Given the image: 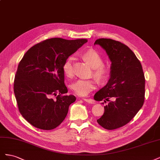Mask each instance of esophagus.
I'll list each match as a JSON object with an SVG mask.
<instances>
[{"label": "esophagus", "mask_w": 160, "mask_h": 160, "mask_svg": "<svg viewBox=\"0 0 160 160\" xmlns=\"http://www.w3.org/2000/svg\"><path fill=\"white\" fill-rule=\"evenodd\" d=\"M83 100H84L85 102L87 103H89L91 104H94L95 103V101L93 99H86V98H83Z\"/></svg>", "instance_id": "esophagus-1"}]
</instances>
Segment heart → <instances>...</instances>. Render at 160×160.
<instances>
[{
	"instance_id": "obj_1",
	"label": "heart",
	"mask_w": 160,
	"mask_h": 160,
	"mask_svg": "<svg viewBox=\"0 0 160 160\" xmlns=\"http://www.w3.org/2000/svg\"><path fill=\"white\" fill-rule=\"evenodd\" d=\"M83 59L91 66L94 69V75L99 80H103L108 75V69L103 65L104 61L99 53L93 49H90L82 54ZM73 58H67L62 65V71L65 75L71 77L73 75L72 69ZM97 87L95 81L93 79H77L71 84V89L74 93L79 96L88 95L90 92L94 90Z\"/></svg>"
}]
</instances>
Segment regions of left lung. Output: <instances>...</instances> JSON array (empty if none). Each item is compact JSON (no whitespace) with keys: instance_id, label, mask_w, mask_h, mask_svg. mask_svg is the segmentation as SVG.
<instances>
[{"instance_id":"8db88e82","label":"left lung","mask_w":160,"mask_h":160,"mask_svg":"<svg viewBox=\"0 0 160 160\" xmlns=\"http://www.w3.org/2000/svg\"><path fill=\"white\" fill-rule=\"evenodd\" d=\"M94 45L102 47L111 62L110 79L94 95L96 101H109L97 122L106 129H118L129 123L143 105L146 80L142 66L134 52L119 41L99 38Z\"/></svg>"}]
</instances>
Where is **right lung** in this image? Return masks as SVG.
Segmentation results:
<instances>
[{
  "mask_svg": "<svg viewBox=\"0 0 160 160\" xmlns=\"http://www.w3.org/2000/svg\"><path fill=\"white\" fill-rule=\"evenodd\" d=\"M87 42L83 38H52L37 43L24 55L14 77V93L21 114L34 127L51 130L63 122L76 98L66 95L62 65Z\"/></svg>",
  "mask_w": 160,
  "mask_h": 160,
  "instance_id": "add662e5",
  "label": "right lung"
}]
</instances>
